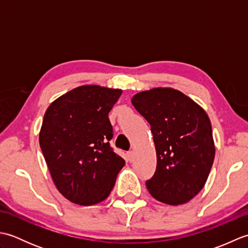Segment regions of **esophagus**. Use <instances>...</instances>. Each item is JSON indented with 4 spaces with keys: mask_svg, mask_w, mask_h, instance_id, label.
Masks as SVG:
<instances>
[{
    "mask_svg": "<svg viewBox=\"0 0 248 248\" xmlns=\"http://www.w3.org/2000/svg\"><path fill=\"white\" fill-rule=\"evenodd\" d=\"M127 159L129 162H132L134 160V154L133 151H128L127 152Z\"/></svg>",
    "mask_w": 248,
    "mask_h": 248,
    "instance_id": "34e87169",
    "label": "esophagus"
}]
</instances>
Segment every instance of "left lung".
Returning <instances> with one entry per match:
<instances>
[{"label":"left lung","mask_w":248,"mask_h":248,"mask_svg":"<svg viewBox=\"0 0 248 248\" xmlns=\"http://www.w3.org/2000/svg\"><path fill=\"white\" fill-rule=\"evenodd\" d=\"M148 121L156 150V170L146 181L149 193L167 204L187 202L202 191L215 147L208 115L181 92L154 88L132 98Z\"/></svg>","instance_id":"obj_1"}]
</instances>
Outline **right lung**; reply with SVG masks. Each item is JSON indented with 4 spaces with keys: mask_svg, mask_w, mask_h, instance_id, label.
<instances>
[{
    "mask_svg": "<svg viewBox=\"0 0 248 248\" xmlns=\"http://www.w3.org/2000/svg\"><path fill=\"white\" fill-rule=\"evenodd\" d=\"M120 89L77 87L52 102L45 114L39 144L60 193L81 205L107 198L124 160L109 145L108 113Z\"/></svg>",
    "mask_w": 248,
    "mask_h": 248,
    "instance_id": "obj_1",
    "label": "right lung"
}]
</instances>
